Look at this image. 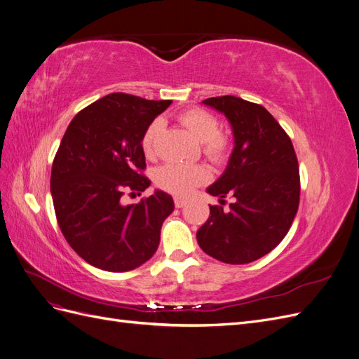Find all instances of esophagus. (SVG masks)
<instances>
[{
    "label": "esophagus",
    "instance_id": "34e87169",
    "mask_svg": "<svg viewBox=\"0 0 359 359\" xmlns=\"http://www.w3.org/2000/svg\"><path fill=\"white\" fill-rule=\"evenodd\" d=\"M173 202H175V206H177V208H182V206L187 203V201H186V199H182V198H175V199H173Z\"/></svg>",
    "mask_w": 359,
    "mask_h": 359
}]
</instances>
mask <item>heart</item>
I'll return each instance as SVG.
<instances>
[{"label": "heart", "mask_w": 359, "mask_h": 359, "mask_svg": "<svg viewBox=\"0 0 359 359\" xmlns=\"http://www.w3.org/2000/svg\"><path fill=\"white\" fill-rule=\"evenodd\" d=\"M180 123L201 142L202 154L214 165H223L232 154V137L219 130L220 124L217 116L201 107H191L178 115ZM163 130L165 119L156 118L145 128L140 139V148L148 158H153L157 151V142ZM210 172L202 165H181V163H166L156 172V184L173 194L190 193L194 187L208 181Z\"/></svg>", "instance_id": "1"}]
</instances>
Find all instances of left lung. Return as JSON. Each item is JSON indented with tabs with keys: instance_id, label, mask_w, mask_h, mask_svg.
<instances>
[{
	"instance_id": "1",
	"label": "left lung",
	"mask_w": 359,
	"mask_h": 359,
	"mask_svg": "<svg viewBox=\"0 0 359 359\" xmlns=\"http://www.w3.org/2000/svg\"><path fill=\"white\" fill-rule=\"evenodd\" d=\"M224 114L235 147L223 175L206 189L219 198L196 233L206 255L244 265L268 255L289 232L299 205V168L292 140L264 106L235 95L202 102ZM224 197L233 203L224 208Z\"/></svg>"
}]
</instances>
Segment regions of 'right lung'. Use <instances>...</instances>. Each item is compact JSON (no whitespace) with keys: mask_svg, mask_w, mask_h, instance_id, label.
I'll list each match as a JSON object with an SVG mask.
<instances>
[{"mask_svg":"<svg viewBox=\"0 0 359 359\" xmlns=\"http://www.w3.org/2000/svg\"><path fill=\"white\" fill-rule=\"evenodd\" d=\"M170 103L114 93L76 114L62 136L50 173L53 208L69 245L95 268L126 273L156 253L172 196L156 190L132 205L121 198L149 187L140 139Z\"/></svg>","mask_w":359,"mask_h":359,"instance_id":"obj_1","label":"right lung"}]
</instances>
